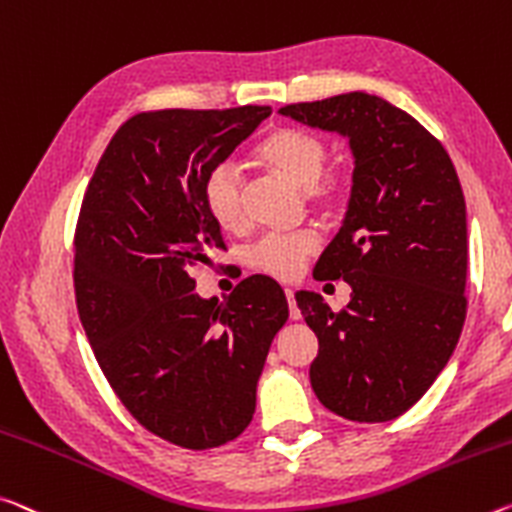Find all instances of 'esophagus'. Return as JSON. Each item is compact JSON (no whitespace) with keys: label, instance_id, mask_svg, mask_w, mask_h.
I'll use <instances>...</instances> for the list:
<instances>
[{"label":"esophagus","instance_id":"34e87169","mask_svg":"<svg viewBox=\"0 0 512 512\" xmlns=\"http://www.w3.org/2000/svg\"><path fill=\"white\" fill-rule=\"evenodd\" d=\"M285 296H287V303H289V316H291V319H294V321H298V319H300V310H298V305H296L294 291L285 289Z\"/></svg>","mask_w":512,"mask_h":512}]
</instances>
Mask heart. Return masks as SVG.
<instances>
[{"mask_svg": "<svg viewBox=\"0 0 512 512\" xmlns=\"http://www.w3.org/2000/svg\"><path fill=\"white\" fill-rule=\"evenodd\" d=\"M253 157L271 173L305 189V198L323 214L335 212L344 202L346 182L339 173H330L328 143L319 134L300 127H275L255 143ZM207 214L225 232H237L246 223L243 212V182L237 170L227 164L216 166L202 186ZM316 250L312 232L269 234L253 250L255 269L289 280L303 269V262Z\"/></svg>", "mask_w": 512, "mask_h": 512, "instance_id": "obj_1", "label": "heart"}]
</instances>
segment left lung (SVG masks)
<instances>
[{
  "label": "left lung",
  "mask_w": 512,
  "mask_h": 512,
  "mask_svg": "<svg viewBox=\"0 0 512 512\" xmlns=\"http://www.w3.org/2000/svg\"><path fill=\"white\" fill-rule=\"evenodd\" d=\"M337 132L355 168L344 223L314 278L346 280L353 294L332 312L314 291L296 303L319 339L312 389L351 421H389L435 383L467 314L465 196L442 143L378 95L344 93L280 109Z\"/></svg>",
  "instance_id": "8db88e82"
}]
</instances>
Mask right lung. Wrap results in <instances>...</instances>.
Instances as JSON below:
<instances>
[{"label": "right lung", "mask_w": 512, "mask_h": 512, "mask_svg": "<svg viewBox=\"0 0 512 512\" xmlns=\"http://www.w3.org/2000/svg\"><path fill=\"white\" fill-rule=\"evenodd\" d=\"M271 107L136 113L113 134L81 202L75 296L97 364L132 417L184 449H214L255 415L257 380L289 319L271 278L200 298L193 269L225 248L207 175Z\"/></svg>", "instance_id": "obj_1"}]
</instances>
